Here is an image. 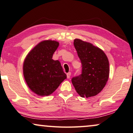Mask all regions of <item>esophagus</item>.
<instances>
[{
    "label": "esophagus",
    "instance_id": "34e87169",
    "mask_svg": "<svg viewBox=\"0 0 133 133\" xmlns=\"http://www.w3.org/2000/svg\"><path fill=\"white\" fill-rule=\"evenodd\" d=\"M70 75H71V73H70V72L67 73V78H68V79H69V78H70Z\"/></svg>",
    "mask_w": 133,
    "mask_h": 133
}]
</instances>
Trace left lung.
<instances>
[{
    "label": "left lung",
    "instance_id": "left-lung-1",
    "mask_svg": "<svg viewBox=\"0 0 133 133\" xmlns=\"http://www.w3.org/2000/svg\"><path fill=\"white\" fill-rule=\"evenodd\" d=\"M82 64V73L72 82L82 97H91L102 91L109 75V63L102 49L91 43L75 39L73 42Z\"/></svg>",
    "mask_w": 133,
    "mask_h": 133
}]
</instances>
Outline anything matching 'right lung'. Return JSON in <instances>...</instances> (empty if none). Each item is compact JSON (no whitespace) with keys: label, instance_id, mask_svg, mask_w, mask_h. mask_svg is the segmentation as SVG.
I'll return each mask as SVG.
<instances>
[{"label":"right lung","instance_id":"obj_1","mask_svg":"<svg viewBox=\"0 0 133 133\" xmlns=\"http://www.w3.org/2000/svg\"><path fill=\"white\" fill-rule=\"evenodd\" d=\"M58 45L55 41L41 42L30 51L24 61L25 82L38 96L51 94L67 78L60 61L52 59Z\"/></svg>","mask_w":133,"mask_h":133}]
</instances>
